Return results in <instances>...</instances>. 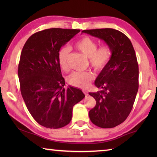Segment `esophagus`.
Masks as SVG:
<instances>
[{
    "instance_id": "obj_1",
    "label": "esophagus",
    "mask_w": 157,
    "mask_h": 157,
    "mask_svg": "<svg viewBox=\"0 0 157 157\" xmlns=\"http://www.w3.org/2000/svg\"><path fill=\"white\" fill-rule=\"evenodd\" d=\"M83 92H84V94L86 95V96H88V91L87 90H83Z\"/></svg>"
}]
</instances>
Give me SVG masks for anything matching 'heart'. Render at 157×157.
<instances>
[{"label":"heart","mask_w":157,"mask_h":157,"mask_svg":"<svg viewBox=\"0 0 157 157\" xmlns=\"http://www.w3.org/2000/svg\"><path fill=\"white\" fill-rule=\"evenodd\" d=\"M75 46L77 49L89 58L90 65L97 72L103 71L108 66L111 59L112 48L110 45L104 44L97 48V42L89 36H84L79 39L75 42ZM69 52L70 49L68 47H63L59 52V64L64 70L67 68ZM93 79L94 75L91 72L74 71L67 77V81L70 86L85 88L88 87Z\"/></svg>","instance_id":"1"}]
</instances>
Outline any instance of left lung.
<instances>
[{"label": "left lung", "mask_w": 157, "mask_h": 157, "mask_svg": "<svg viewBox=\"0 0 157 157\" xmlns=\"http://www.w3.org/2000/svg\"><path fill=\"white\" fill-rule=\"evenodd\" d=\"M82 32L103 40L112 48L111 61L95 80V86L101 90L89 93L96 101L89 117L100 128H115L129 116L138 90L139 69L134 48L130 40L115 29Z\"/></svg>", "instance_id": "left-lung-1"}]
</instances>
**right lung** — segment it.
I'll return each mask as SVG.
<instances>
[{"label":"right lung","instance_id":"add662e5","mask_svg":"<svg viewBox=\"0 0 157 157\" xmlns=\"http://www.w3.org/2000/svg\"><path fill=\"white\" fill-rule=\"evenodd\" d=\"M79 29L51 28L26 41L18 66L20 90L31 115L40 125L58 129L71 121L73 107L85 95L72 86L65 90L58 62L62 46Z\"/></svg>","mask_w":157,"mask_h":157}]
</instances>
